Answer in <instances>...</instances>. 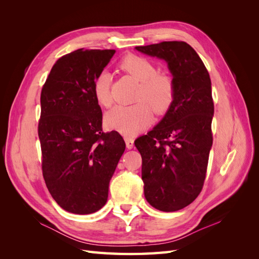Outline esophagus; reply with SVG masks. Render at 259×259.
Returning <instances> with one entry per match:
<instances>
[{"label": "esophagus", "instance_id": "1", "mask_svg": "<svg viewBox=\"0 0 259 259\" xmlns=\"http://www.w3.org/2000/svg\"><path fill=\"white\" fill-rule=\"evenodd\" d=\"M124 139H125V144H126V148L132 149L133 146H134V139H133V137L125 136Z\"/></svg>", "mask_w": 259, "mask_h": 259}]
</instances>
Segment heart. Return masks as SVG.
Returning a JSON list of instances; mask_svg holds the SVG:
<instances>
[{
    "label": "heart",
    "instance_id": "1",
    "mask_svg": "<svg viewBox=\"0 0 259 259\" xmlns=\"http://www.w3.org/2000/svg\"><path fill=\"white\" fill-rule=\"evenodd\" d=\"M124 72L138 83L134 100L131 106H116L105 115L109 128L124 135H135L152 120V110L156 114L165 113L175 98V82L169 74L158 72L151 60L139 55L130 54L119 64ZM111 77L108 72H100L93 82V94L98 105L108 108L112 104L110 93Z\"/></svg>",
    "mask_w": 259,
    "mask_h": 259
}]
</instances>
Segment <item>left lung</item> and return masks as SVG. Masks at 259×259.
Returning a JSON list of instances; mask_svg holds the SVG:
<instances>
[{
	"label": "left lung",
	"instance_id": "left-lung-1",
	"mask_svg": "<svg viewBox=\"0 0 259 259\" xmlns=\"http://www.w3.org/2000/svg\"><path fill=\"white\" fill-rule=\"evenodd\" d=\"M136 50L166 60L175 82V98L165 116L135 140L143 159L145 197L159 210H179L198 198L204 185L213 145L210 77L186 42H161Z\"/></svg>",
	"mask_w": 259,
	"mask_h": 259
}]
</instances>
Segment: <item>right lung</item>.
I'll return each mask as SVG.
<instances>
[{
    "instance_id": "right-lung-1",
    "label": "right lung",
    "mask_w": 259,
    "mask_h": 259,
    "mask_svg": "<svg viewBox=\"0 0 259 259\" xmlns=\"http://www.w3.org/2000/svg\"><path fill=\"white\" fill-rule=\"evenodd\" d=\"M114 50L74 51L53 66L41 92L37 134L42 173L57 204L73 214H92L108 199L109 183L125 150L119 133H104L93 82Z\"/></svg>"
}]
</instances>
